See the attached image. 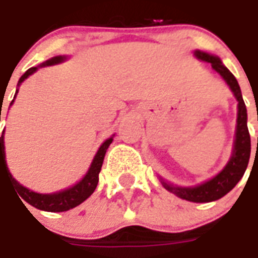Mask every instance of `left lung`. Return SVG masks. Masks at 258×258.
<instances>
[{"label": "left lung", "instance_id": "1", "mask_svg": "<svg viewBox=\"0 0 258 258\" xmlns=\"http://www.w3.org/2000/svg\"><path fill=\"white\" fill-rule=\"evenodd\" d=\"M195 55H196L197 59L210 62L214 71L222 76V79L225 80L226 85L231 87L233 96L236 97L237 119L233 151H232V157L229 158L225 168L218 175H215L213 179H210L204 183L191 186V187H179V186H173V184L164 182L162 179L161 180L167 190L176 195L180 199H183V200L193 203H208L215 202V200L225 196L226 193H229L236 186L237 182L242 179L244 171L247 168V164H249L251 146H250L249 129H247V109H246V105L243 101L242 91H240L236 78L229 72V69L221 62L218 56L203 52L200 50L195 51Z\"/></svg>", "mask_w": 258, "mask_h": 258}]
</instances>
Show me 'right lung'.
Instances as JSON below:
<instances>
[{
  "mask_svg": "<svg viewBox=\"0 0 258 258\" xmlns=\"http://www.w3.org/2000/svg\"><path fill=\"white\" fill-rule=\"evenodd\" d=\"M67 59V56H54L48 61L43 62L40 67H50V65H55V63H61ZM37 67H33L30 69H27L25 74L22 75V78L19 79V83L18 86L21 85L22 82L25 79H27L32 74H34L37 71ZM18 93V90H16ZM16 97V94H15ZM14 97V98H15ZM14 103V100H12ZM11 103V105H12ZM3 107V104H1ZM112 143V138L107 139L101 147L98 149L97 154L94 155L93 158V162H91L89 171L85 175V178L82 179L80 182L69 187V189H65V190L56 191V193H50V195H41V193H36V191L27 189L25 186H22L15 178H12V175L9 172L8 167H7V161H5V146H4V133L1 135V178H3V171L7 172L8 178L11 179V182L14 184V187L18 191V195L22 197V200H25L26 203H29L33 207L38 208V210H43V211H50V213H62V211H68L71 208L79 206L82 203L85 202L86 199L93 195V191L96 190L97 183H98V173L101 171V167H103L104 157H105V153H107V149L109 147V144ZM21 200V202H22Z\"/></svg>",
  "mask_w": 258,
  "mask_h": 258,
  "instance_id": "1",
  "label": "right lung"
}]
</instances>
